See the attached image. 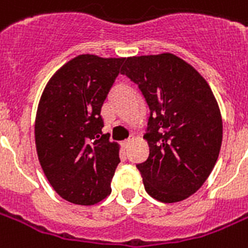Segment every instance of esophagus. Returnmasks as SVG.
Returning <instances> with one entry per match:
<instances>
[{
	"label": "esophagus",
	"mask_w": 248,
	"mask_h": 248,
	"mask_svg": "<svg viewBox=\"0 0 248 248\" xmlns=\"http://www.w3.org/2000/svg\"><path fill=\"white\" fill-rule=\"evenodd\" d=\"M131 140H133V139H124V142H122V147H124V148H126V147H129V144H130V143H131Z\"/></svg>",
	"instance_id": "obj_1"
}]
</instances>
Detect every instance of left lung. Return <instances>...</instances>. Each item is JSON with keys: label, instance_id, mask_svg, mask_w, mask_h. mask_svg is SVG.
<instances>
[{"label": "left lung", "instance_id": "1", "mask_svg": "<svg viewBox=\"0 0 248 248\" xmlns=\"http://www.w3.org/2000/svg\"><path fill=\"white\" fill-rule=\"evenodd\" d=\"M122 75L150 108L147 160L137 164L144 189L161 202H179L202 186L217 163L222 117L206 80L170 52L127 58Z\"/></svg>", "mask_w": 248, "mask_h": 248}]
</instances>
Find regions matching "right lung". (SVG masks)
Instances as JSON below:
<instances>
[{"label":"right lung","mask_w":248,"mask_h":248,"mask_svg":"<svg viewBox=\"0 0 248 248\" xmlns=\"http://www.w3.org/2000/svg\"><path fill=\"white\" fill-rule=\"evenodd\" d=\"M124 58L78 55L58 69L35 118L38 159L55 192L76 205H94L111 192L118 143L102 134L101 108Z\"/></svg>","instance_id":"1"}]
</instances>
